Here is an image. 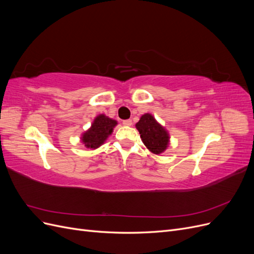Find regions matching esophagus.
I'll list each match as a JSON object with an SVG mask.
<instances>
[{"instance_id":"34e87169","label":"esophagus","mask_w":254,"mask_h":254,"mask_svg":"<svg viewBox=\"0 0 254 254\" xmlns=\"http://www.w3.org/2000/svg\"><path fill=\"white\" fill-rule=\"evenodd\" d=\"M123 125H124V126H131L132 121L131 120H126V121L123 122Z\"/></svg>"}]
</instances>
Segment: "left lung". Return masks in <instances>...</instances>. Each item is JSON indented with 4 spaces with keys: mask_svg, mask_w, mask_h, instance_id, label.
I'll use <instances>...</instances> for the list:
<instances>
[{
    "mask_svg": "<svg viewBox=\"0 0 254 254\" xmlns=\"http://www.w3.org/2000/svg\"><path fill=\"white\" fill-rule=\"evenodd\" d=\"M135 128L140 132L143 144L153 155H160L170 146V132L152 114H143L140 121L135 124Z\"/></svg>",
    "mask_w": 254,
    "mask_h": 254,
    "instance_id": "left-lung-1",
    "label": "left lung"
}]
</instances>
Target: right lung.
Segmentation results:
<instances>
[{
  "instance_id": "add662e5",
  "label": "right lung",
  "mask_w": 254,
  "mask_h": 254,
  "mask_svg": "<svg viewBox=\"0 0 254 254\" xmlns=\"http://www.w3.org/2000/svg\"><path fill=\"white\" fill-rule=\"evenodd\" d=\"M118 125V121H115L106 114H98L92 122L89 129L81 133L80 141L84 147L90 149H97L108 140L112 134L113 129Z\"/></svg>"
}]
</instances>
